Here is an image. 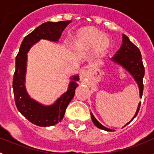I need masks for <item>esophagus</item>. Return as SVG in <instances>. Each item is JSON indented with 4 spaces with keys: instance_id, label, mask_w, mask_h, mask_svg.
Returning <instances> with one entry per match:
<instances>
[{
    "instance_id": "1",
    "label": "esophagus",
    "mask_w": 154,
    "mask_h": 154,
    "mask_svg": "<svg viewBox=\"0 0 154 154\" xmlns=\"http://www.w3.org/2000/svg\"><path fill=\"white\" fill-rule=\"evenodd\" d=\"M86 72H87V69L86 68H82L81 70V79H83L85 77V74H86Z\"/></svg>"
}]
</instances>
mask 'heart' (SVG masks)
<instances>
[{"label":"heart","instance_id":"b5f03b06","mask_svg":"<svg viewBox=\"0 0 154 154\" xmlns=\"http://www.w3.org/2000/svg\"><path fill=\"white\" fill-rule=\"evenodd\" d=\"M71 45L77 49H89L92 47L93 55L102 57L109 51L112 42L109 37L93 27L80 28L72 36Z\"/></svg>","mask_w":154,"mask_h":154}]
</instances>
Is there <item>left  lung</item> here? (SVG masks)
<instances>
[{
	"instance_id": "1",
	"label": "left lung",
	"mask_w": 154,
	"mask_h": 154,
	"mask_svg": "<svg viewBox=\"0 0 154 154\" xmlns=\"http://www.w3.org/2000/svg\"><path fill=\"white\" fill-rule=\"evenodd\" d=\"M122 42H123V44L121 45L119 51L116 52V54H115V55L112 58H110V60H112L113 62L122 66L123 69H126L128 72L133 76L134 80L138 85L139 91H140V97L141 98L143 95V79L144 73H145L141 53L138 48L133 44V42H130L129 38L124 34H123V41ZM140 103L138 104L137 112H136L135 115L131 119V121L137 116L139 110H140ZM90 115L92 122L96 127L99 128L101 130H106V131H114L113 130H111V129H109V128L103 126L95 118L92 112H90ZM131 121L126 123V125L129 124ZM126 125H125L124 126H126Z\"/></svg>"
}]
</instances>
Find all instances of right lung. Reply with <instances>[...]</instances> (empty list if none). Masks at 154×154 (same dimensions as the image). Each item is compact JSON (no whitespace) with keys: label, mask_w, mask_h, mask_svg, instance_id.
I'll return each mask as SVG.
<instances>
[{"label":"right lung","mask_w":154,"mask_h":154,"mask_svg":"<svg viewBox=\"0 0 154 154\" xmlns=\"http://www.w3.org/2000/svg\"><path fill=\"white\" fill-rule=\"evenodd\" d=\"M72 21L43 23L23 39L16 56L15 72L13 78L14 96L16 106L24 117L36 126H53L63 119L65 109L74 97L76 87L79 85L77 82L79 77L78 75L71 77L68 90L53 104L50 106L42 105L31 98L25 88L27 53L41 39L58 42L62 31Z\"/></svg>","instance_id":"1"}]
</instances>
